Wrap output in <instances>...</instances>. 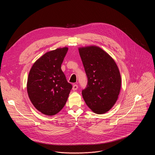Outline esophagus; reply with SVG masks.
Instances as JSON below:
<instances>
[{
  "mask_svg": "<svg viewBox=\"0 0 155 155\" xmlns=\"http://www.w3.org/2000/svg\"><path fill=\"white\" fill-rule=\"evenodd\" d=\"M77 89H78V85H76V84L73 85V91H75V90H77Z\"/></svg>",
  "mask_w": 155,
  "mask_h": 155,
  "instance_id": "34e87169",
  "label": "esophagus"
}]
</instances>
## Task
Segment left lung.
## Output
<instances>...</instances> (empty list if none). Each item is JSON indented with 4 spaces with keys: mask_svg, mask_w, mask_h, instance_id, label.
<instances>
[{
    "mask_svg": "<svg viewBox=\"0 0 155 155\" xmlns=\"http://www.w3.org/2000/svg\"><path fill=\"white\" fill-rule=\"evenodd\" d=\"M88 78L82 97L96 114L107 112L116 102L121 89L118 67L110 56L96 46L78 49Z\"/></svg>",
    "mask_w": 155,
    "mask_h": 155,
    "instance_id": "obj_1",
    "label": "left lung"
}]
</instances>
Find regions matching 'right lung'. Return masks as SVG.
Here are the masks:
<instances>
[{
  "label": "right lung",
  "mask_w": 155,
  "mask_h": 155,
  "mask_svg": "<svg viewBox=\"0 0 155 155\" xmlns=\"http://www.w3.org/2000/svg\"><path fill=\"white\" fill-rule=\"evenodd\" d=\"M67 51L64 47L47 52L30 70L28 95L37 110L47 116H53L63 109L73 87L61 69Z\"/></svg>",
  "instance_id": "1"
}]
</instances>
